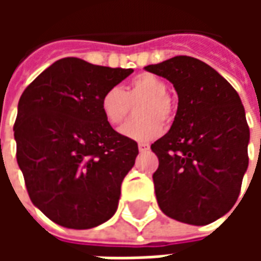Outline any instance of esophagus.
Masks as SVG:
<instances>
[{"label": "esophagus", "instance_id": "esophagus-1", "mask_svg": "<svg viewBox=\"0 0 261 261\" xmlns=\"http://www.w3.org/2000/svg\"><path fill=\"white\" fill-rule=\"evenodd\" d=\"M138 149H140V152H145V151L149 149V144H147V142H140L138 144Z\"/></svg>", "mask_w": 261, "mask_h": 261}]
</instances>
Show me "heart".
I'll use <instances>...</instances> for the list:
<instances>
[{
  "instance_id": "b5f03b06",
  "label": "heart",
  "mask_w": 261,
  "mask_h": 261,
  "mask_svg": "<svg viewBox=\"0 0 261 261\" xmlns=\"http://www.w3.org/2000/svg\"><path fill=\"white\" fill-rule=\"evenodd\" d=\"M168 93V85L164 80L149 72L137 75L128 85L120 89L112 86L103 92L100 97V110L110 125H117L124 120L130 103L138 99L136 114L138 120L125 123L120 128L121 136L136 141H151L162 133V123L172 119L173 105Z\"/></svg>"
}]
</instances>
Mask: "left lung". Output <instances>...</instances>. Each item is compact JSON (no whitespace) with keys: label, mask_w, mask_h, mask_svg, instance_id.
Returning <instances> with one entry per match:
<instances>
[{"label":"left lung","mask_w":261,"mask_h":261,"mask_svg":"<svg viewBox=\"0 0 261 261\" xmlns=\"http://www.w3.org/2000/svg\"><path fill=\"white\" fill-rule=\"evenodd\" d=\"M147 71L175 86L179 103L170 130L151 145L159 208L185 224L207 225L235 205L249 165L250 138L238 92L200 60L176 56Z\"/></svg>","instance_id":"8db88e82"}]
</instances>
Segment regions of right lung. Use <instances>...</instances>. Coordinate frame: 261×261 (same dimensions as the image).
Returning <instances> with one entry per match:
<instances>
[{"label":"right lung","mask_w":261,"mask_h":261,"mask_svg":"<svg viewBox=\"0 0 261 261\" xmlns=\"http://www.w3.org/2000/svg\"><path fill=\"white\" fill-rule=\"evenodd\" d=\"M131 72L67 57L44 69L20 96L16 161L32 202L56 224L89 229L117 210L138 145L105 120L100 97Z\"/></svg>","instance_id":"right-lung-1"}]
</instances>
